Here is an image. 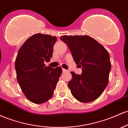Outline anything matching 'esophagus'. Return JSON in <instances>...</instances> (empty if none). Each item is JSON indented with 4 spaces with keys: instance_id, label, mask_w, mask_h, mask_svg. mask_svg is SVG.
<instances>
[{
    "instance_id": "34e87169",
    "label": "esophagus",
    "mask_w": 128,
    "mask_h": 128,
    "mask_svg": "<svg viewBox=\"0 0 128 128\" xmlns=\"http://www.w3.org/2000/svg\"><path fill=\"white\" fill-rule=\"evenodd\" d=\"M62 71L64 72H66V71H67V70L64 69V68H62Z\"/></svg>"
}]
</instances>
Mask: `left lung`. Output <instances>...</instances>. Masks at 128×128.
<instances>
[{
  "mask_svg": "<svg viewBox=\"0 0 128 128\" xmlns=\"http://www.w3.org/2000/svg\"><path fill=\"white\" fill-rule=\"evenodd\" d=\"M81 75L71 72L72 78L68 86L73 96L82 103L95 100L107 86L111 68L110 56L103 46L89 36H62Z\"/></svg>",
  "mask_w": 128,
  "mask_h": 128,
  "instance_id": "1",
  "label": "left lung"
}]
</instances>
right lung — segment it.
<instances>
[{"instance_id": "right-lung-1", "label": "right lung", "mask_w": 128, "mask_h": 128, "mask_svg": "<svg viewBox=\"0 0 128 128\" xmlns=\"http://www.w3.org/2000/svg\"><path fill=\"white\" fill-rule=\"evenodd\" d=\"M56 37L40 33L29 38L18 52L16 61L17 80L26 98L41 104L50 100L62 74V68L46 67L50 61Z\"/></svg>"}]
</instances>
